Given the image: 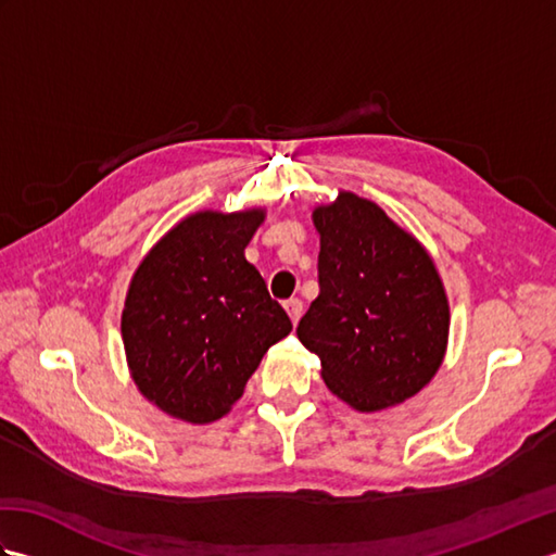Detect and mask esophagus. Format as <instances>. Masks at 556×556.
<instances>
[{
  "instance_id": "34e87169",
  "label": "esophagus",
  "mask_w": 556,
  "mask_h": 556,
  "mask_svg": "<svg viewBox=\"0 0 556 556\" xmlns=\"http://www.w3.org/2000/svg\"><path fill=\"white\" fill-rule=\"evenodd\" d=\"M285 311L289 313L291 323H293V325H299L301 315H303V303H301L299 299H289V301H285Z\"/></svg>"
}]
</instances>
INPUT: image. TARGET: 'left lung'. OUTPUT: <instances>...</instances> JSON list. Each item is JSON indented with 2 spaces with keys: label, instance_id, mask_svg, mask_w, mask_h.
<instances>
[{
  "label": "left lung",
  "instance_id": "8db88e82",
  "mask_svg": "<svg viewBox=\"0 0 556 556\" xmlns=\"http://www.w3.org/2000/svg\"><path fill=\"white\" fill-rule=\"evenodd\" d=\"M320 296L301 317V344L323 361L329 392L361 413L416 396L440 370L448 301L430 253L368 198L339 191L317 205Z\"/></svg>",
  "mask_w": 556,
  "mask_h": 556
}]
</instances>
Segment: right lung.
I'll return each instance as SVG.
<instances>
[{
    "mask_svg": "<svg viewBox=\"0 0 556 556\" xmlns=\"http://www.w3.org/2000/svg\"><path fill=\"white\" fill-rule=\"evenodd\" d=\"M265 207L200 210L140 260L122 339L138 392L167 416L207 425L241 399L267 349L291 332L245 245Z\"/></svg>",
    "mask_w": 556,
    "mask_h": 556,
    "instance_id": "add662e5",
    "label": "right lung"
}]
</instances>
